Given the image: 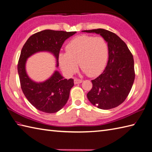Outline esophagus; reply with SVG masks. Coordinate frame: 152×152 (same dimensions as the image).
Returning a JSON list of instances; mask_svg holds the SVG:
<instances>
[{"label": "esophagus", "mask_w": 152, "mask_h": 152, "mask_svg": "<svg viewBox=\"0 0 152 152\" xmlns=\"http://www.w3.org/2000/svg\"><path fill=\"white\" fill-rule=\"evenodd\" d=\"M83 82L82 80H80V79H78V78H74V82L75 84H78V83H80Z\"/></svg>", "instance_id": "obj_1"}]
</instances>
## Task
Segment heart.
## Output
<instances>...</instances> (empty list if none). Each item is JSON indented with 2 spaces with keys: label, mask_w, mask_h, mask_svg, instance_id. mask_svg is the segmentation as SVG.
Listing matches in <instances>:
<instances>
[{
  "label": "heart",
  "mask_w": 152,
  "mask_h": 152,
  "mask_svg": "<svg viewBox=\"0 0 152 152\" xmlns=\"http://www.w3.org/2000/svg\"><path fill=\"white\" fill-rule=\"evenodd\" d=\"M66 53H60L59 63L66 75H72L78 69L88 76H99L104 69L108 59V45L102 37L82 35L70 41Z\"/></svg>",
  "instance_id": "b5f03b06"
}]
</instances>
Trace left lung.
Segmentation results:
<instances>
[{"label": "left lung", "mask_w": 152, "mask_h": 152, "mask_svg": "<svg viewBox=\"0 0 152 152\" xmlns=\"http://www.w3.org/2000/svg\"><path fill=\"white\" fill-rule=\"evenodd\" d=\"M82 32L99 34L108 45V61L103 72L91 80L93 87L87 96L97 108L109 110L124 102L133 86L134 59L127 45L118 35L103 28Z\"/></svg>", "instance_id": "1"}]
</instances>
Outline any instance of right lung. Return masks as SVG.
<instances>
[{"mask_svg": "<svg viewBox=\"0 0 152 152\" xmlns=\"http://www.w3.org/2000/svg\"><path fill=\"white\" fill-rule=\"evenodd\" d=\"M76 32L44 30L35 33L28 38L23 46L19 57L18 71L21 88L31 104L37 110L48 114L56 113L66 104L74 80L64 79L56 70L50 78L42 82H36L27 75L25 70L27 59L40 51L52 53L59 66V51L64 42Z\"/></svg>", "mask_w": 152, "mask_h": 152, "instance_id": "right-lung-1", "label": "right lung"}]
</instances>
